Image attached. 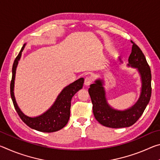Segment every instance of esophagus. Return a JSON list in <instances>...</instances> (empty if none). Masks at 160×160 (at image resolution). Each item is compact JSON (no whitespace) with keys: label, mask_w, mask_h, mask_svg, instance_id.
<instances>
[{"label":"esophagus","mask_w":160,"mask_h":160,"mask_svg":"<svg viewBox=\"0 0 160 160\" xmlns=\"http://www.w3.org/2000/svg\"><path fill=\"white\" fill-rule=\"evenodd\" d=\"M93 78L92 76H87L85 78V86H89L90 84L92 82Z\"/></svg>","instance_id":"esophagus-1"}]
</instances>
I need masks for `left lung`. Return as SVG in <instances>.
I'll return each instance as SVG.
<instances>
[{"instance_id": "8db88e82", "label": "left lung", "mask_w": 160, "mask_h": 160, "mask_svg": "<svg viewBox=\"0 0 160 160\" xmlns=\"http://www.w3.org/2000/svg\"><path fill=\"white\" fill-rule=\"evenodd\" d=\"M131 42L132 47L128 66L138 69L142 82L141 92L137 102L123 111L113 109L108 104L103 82L100 79L94 81L88 90L94 117L100 124L109 128H125L133 125L142 116L150 99L152 76L150 66L141 49Z\"/></svg>"}]
</instances>
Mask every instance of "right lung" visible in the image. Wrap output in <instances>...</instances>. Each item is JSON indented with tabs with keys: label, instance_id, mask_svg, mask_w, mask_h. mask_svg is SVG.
<instances>
[{
	"label": "right lung",
	"instance_id": "right-lung-1",
	"mask_svg": "<svg viewBox=\"0 0 160 160\" xmlns=\"http://www.w3.org/2000/svg\"><path fill=\"white\" fill-rule=\"evenodd\" d=\"M25 45V44L23 45L20 53L16 57L12 69V75L11 82H10V95H11L15 109L23 122L31 128L44 132L58 131L63 128L68 122L72 97L78 90L82 88L84 78H81L64 88L63 90L58 94L52 106L42 115L36 116V117H29L26 116L18 106L14 95L16 68H17L18 61L21 58L22 52Z\"/></svg>",
	"mask_w": 160,
	"mask_h": 160
}]
</instances>
